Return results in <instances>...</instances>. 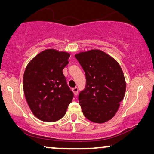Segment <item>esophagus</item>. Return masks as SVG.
Masks as SVG:
<instances>
[{
  "instance_id": "obj_1",
  "label": "esophagus",
  "mask_w": 154,
  "mask_h": 154,
  "mask_svg": "<svg viewBox=\"0 0 154 154\" xmlns=\"http://www.w3.org/2000/svg\"><path fill=\"white\" fill-rule=\"evenodd\" d=\"M72 91L73 94H74V95L76 96L78 94V92H79V89H78V88H72Z\"/></svg>"
}]
</instances>
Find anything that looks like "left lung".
I'll return each instance as SVG.
<instances>
[{
  "label": "left lung",
  "instance_id": "left-lung-1",
  "mask_svg": "<svg viewBox=\"0 0 154 154\" xmlns=\"http://www.w3.org/2000/svg\"><path fill=\"white\" fill-rule=\"evenodd\" d=\"M85 71L86 85L79 95L83 115L103 123L114 116L125 93L123 72L114 59L100 50L75 55Z\"/></svg>",
  "mask_w": 154,
  "mask_h": 154
}]
</instances>
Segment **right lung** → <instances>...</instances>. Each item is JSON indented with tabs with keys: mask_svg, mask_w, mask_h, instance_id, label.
Returning <instances> with one entry per match:
<instances>
[{
	"mask_svg": "<svg viewBox=\"0 0 154 154\" xmlns=\"http://www.w3.org/2000/svg\"><path fill=\"white\" fill-rule=\"evenodd\" d=\"M70 54L48 49L40 52L27 65L24 73L25 97L33 115L45 122L64 116L74 96L62 70Z\"/></svg>",
	"mask_w": 154,
	"mask_h": 154,
	"instance_id": "1",
	"label": "right lung"
}]
</instances>
